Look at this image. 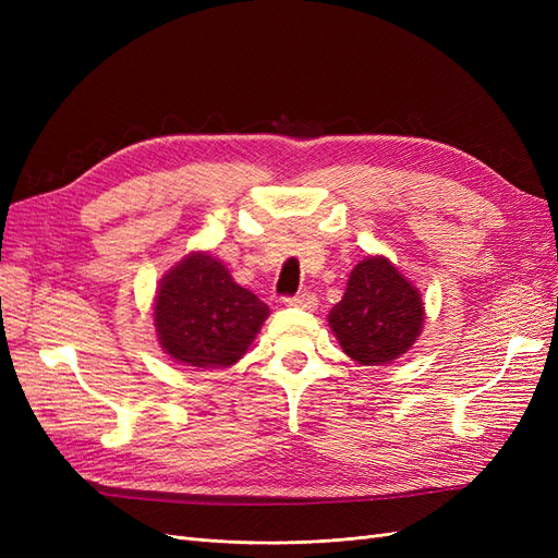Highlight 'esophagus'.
<instances>
[{"instance_id":"34e87169","label":"esophagus","mask_w":558,"mask_h":558,"mask_svg":"<svg viewBox=\"0 0 558 558\" xmlns=\"http://www.w3.org/2000/svg\"><path fill=\"white\" fill-rule=\"evenodd\" d=\"M283 302L289 307H305V310H314L316 307V295L310 291H300L295 295H286Z\"/></svg>"}]
</instances>
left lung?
I'll return each instance as SVG.
<instances>
[{"mask_svg": "<svg viewBox=\"0 0 558 558\" xmlns=\"http://www.w3.org/2000/svg\"><path fill=\"white\" fill-rule=\"evenodd\" d=\"M328 320L349 359L379 365L414 344L424 326V302L386 258H365L353 267L347 293Z\"/></svg>", "mask_w": 558, "mask_h": 558, "instance_id": "left-lung-1", "label": "left lung"}]
</instances>
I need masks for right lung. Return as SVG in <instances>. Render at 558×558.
<instances>
[{
    "instance_id": "right-lung-1",
    "label": "right lung",
    "mask_w": 558,
    "mask_h": 558,
    "mask_svg": "<svg viewBox=\"0 0 558 558\" xmlns=\"http://www.w3.org/2000/svg\"><path fill=\"white\" fill-rule=\"evenodd\" d=\"M269 310L234 283L207 253L179 263L160 283L156 328L162 349L183 365L228 367L238 363Z\"/></svg>"
}]
</instances>
